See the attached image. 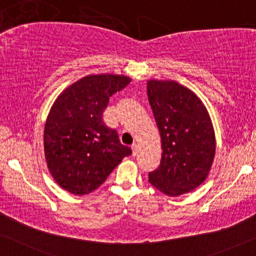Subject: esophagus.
Segmentation results:
<instances>
[{
	"mask_svg": "<svg viewBox=\"0 0 256 256\" xmlns=\"http://www.w3.org/2000/svg\"><path fill=\"white\" fill-rule=\"evenodd\" d=\"M131 150H132V156H136V153H138V146H136V144H133L131 146Z\"/></svg>",
	"mask_w": 256,
	"mask_h": 256,
	"instance_id": "1",
	"label": "esophagus"
}]
</instances>
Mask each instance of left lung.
I'll return each mask as SVG.
<instances>
[{"instance_id": "obj_1", "label": "left lung", "mask_w": 256, "mask_h": 256, "mask_svg": "<svg viewBox=\"0 0 256 256\" xmlns=\"http://www.w3.org/2000/svg\"><path fill=\"white\" fill-rule=\"evenodd\" d=\"M147 96L161 136L159 168L148 181L176 197L200 186L210 172L216 136L210 114L195 92L176 81L148 80Z\"/></svg>"}]
</instances>
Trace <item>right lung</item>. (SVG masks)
I'll return each instance as SVG.
<instances>
[{
  "label": "right lung",
  "instance_id": "add662e5",
  "mask_svg": "<svg viewBox=\"0 0 256 256\" xmlns=\"http://www.w3.org/2000/svg\"><path fill=\"white\" fill-rule=\"evenodd\" d=\"M131 82L125 75H87L56 97L44 128L48 168L61 188L87 195L132 150L102 120L109 98Z\"/></svg>",
  "mask_w": 256,
  "mask_h": 256
}]
</instances>
